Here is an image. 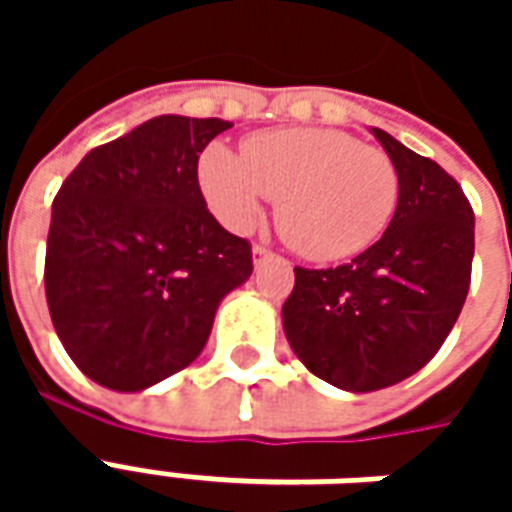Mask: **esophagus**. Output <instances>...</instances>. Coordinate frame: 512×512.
Returning a JSON list of instances; mask_svg holds the SVG:
<instances>
[{
	"label": "esophagus",
	"instance_id": "obj_1",
	"mask_svg": "<svg viewBox=\"0 0 512 512\" xmlns=\"http://www.w3.org/2000/svg\"><path fill=\"white\" fill-rule=\"evenodd\" d=\"M252 255H255V263H260V260H266V257H271V249L255 244V246H252Z\"/></svg>",
	"mask_w": 512,
	"mask_h": 512
}]
</instances>
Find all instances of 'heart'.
I'll return each instance as SVG.
<instances>
[{
	"label": "heart",
	"instance_id": "obj_1",
	"mask_svg": "<svg viewBox=\"0 0 512 512\" xmlns=\"http://www.w3.org/2000/svg\"><path fill=\"white\" fill-rule=\"evenodd\" d=\"M200 186L233 230H249L266 200H277L279 233L310 260L359 255L381 238L400 194L395 161L381 147L332 128L263 131L246 139L241 156L211 145Z\"/></svg>",
	"mask_w": 512,
	"mask_h": 512
}]
</instances>
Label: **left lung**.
<instances>
[{
	"label": "left lung",
	"mask_w": 512,
	"mask_h": 512,
	"mask_svg": "<svg viewBox=\"0 0 512 512\" xmlns=\"http://www.w3.org/2000/svg\"><path fill=\"white\" fill-rule=\"evenodd\" d=\"M400 194L376 244L337 268L296 266L282 307L290 348L312 376L373 392L436 356L472 282L474 211L458 180L381 128Z\"/></svg>",
	"instance_id": "1"
}]
</instances>
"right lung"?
I'll list each match as a JSON object with an SVG mask.
<instances>
[{
  "instance_id": "right-lung-1",
  "label": "right lung",
  "mask_w": 512,
  "mask_h": 512,
  "mask_svg": "<svg viewBox=\"0 0 512 512\" xmlns=\"http://www.w3.org/2000/svg\"><path fill=\"white\" fill-rule=\"evenodd\" d=\"M233 123L161 115L79 161L51 205L46 301L84 376L139 392L189 367L252 246L213 219L200 153Z\"/></svg>"
}]
</instances>
